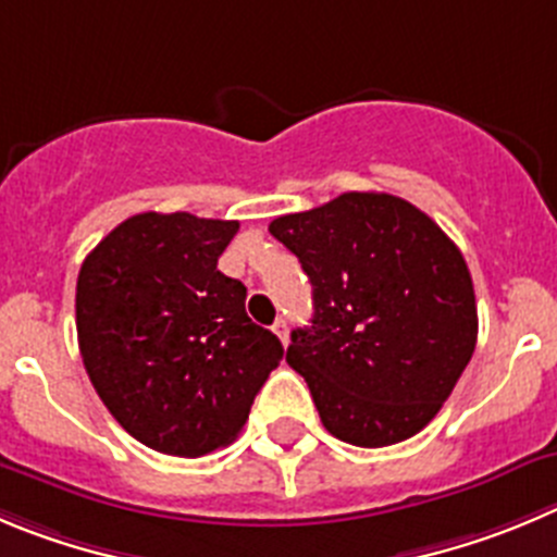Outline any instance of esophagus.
Wrapping results in <instances>:
<instances>
[{"mask_svg":"<svg viewBox=\"0 0 557 557\" xmlns=\"http://www.w3.org/2000/svg\"><path fill=\"white\" fill-rule=\"evenodd\" d=\"M272 330H274V335H277L280 341H283V346H285V343H288V324H285V319L274 321Z\"/></svg>","mask_w":557,"mask_h":557,"instance_id":"esophagus-1","label":"esophagus"}]
</instances>
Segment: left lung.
I'll list each match as a JSON object with an SVG mask.
<instances>
[{"label":"left lung","mask_w":557,"mask_h":557,"mask_svg":"<svg viewBox=\"0 0 557 557\" xmlns=\"http://www.w3.org/2000/svg\"><path fill=\"white\" fill-rule=\"evenodd\" d=\"M313 285V321L290 332L332 436L384 448L418 434L454 393L478 341L470 269L429 214L384 191H346L269 225Z\"/></svg>","instance_id":"left-lung-1"}]
</instances>
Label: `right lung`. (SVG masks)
Segmentation results:
<instances>
[{"label":"right lung","mask_w":557,"mask_h":557,"mask_svg":"<svg viewBox=\"0 0 557 557\" xmlns=\"http://www.w3.org/2000/svg\"><path fill=\"white\" fill-rule=\"evenodd\" d=\"M233 220L128 216L85 258L76 335L112 418L148 448L197 459L247 423L283 343L252 324L247 288L216 269Z\"/></svg>","instance_id":"1"}]
</instances>
